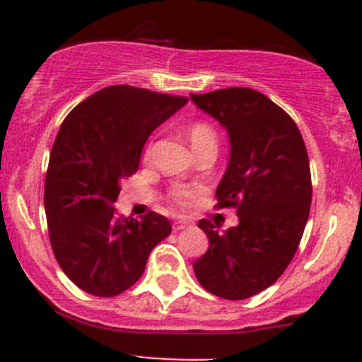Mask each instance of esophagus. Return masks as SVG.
Masks as SVG:
<instances>
[{
	"instance_id": "obj_1",
	"label": "esophagus",
	"mask_w": 362,
	"mask_h": 362,
	"mask_svg": "<svg viewBox=\"0 0 362 362\" xmlns=\"http://www.w3.org/2000/svg\"><path fill=\"white\" fill-rule=\"evenodd\" d=\"M189 226L187 221H184V218H180V221L173 222V231H180V229H185Z\"/></svg>"
}]
</instances>
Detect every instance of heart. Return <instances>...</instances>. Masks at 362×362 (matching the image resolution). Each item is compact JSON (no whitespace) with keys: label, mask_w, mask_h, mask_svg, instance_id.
I'll use <instances>...</instances> for the list:
<instances>
[{"label":"heart","mask_w":362,"mask_h":362,"mask_svg":"<svg viewBox=\"0 0 362 362\" xmlns=\"http://www.w3.org/2000/svg\"><path fill=\"white\" fill-rule=\"evenodd\" d=\"M189 134V141H191L192 148H199L206 144H217V134L215 131L211 129L208 124L204 122H198V124H192L187 131ZM151 147L145 151V159H151ZM199 194V187H194V185H187V184H177L171 187L170 191V198L171 202L178 206L185 208L192 203V199Z\"/></svg>","instance_id":"obj_1"}]
</instances>
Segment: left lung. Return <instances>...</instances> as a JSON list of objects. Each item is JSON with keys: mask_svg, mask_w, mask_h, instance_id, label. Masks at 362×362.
I'll return each instance as SVG.
<instances>
[{"mask_svg": "<svg viewBox=\"0 0 362 362\" xmlns=\"http://www.w3.org/2000/svg\"><path fill=\"white\" fill-rule=\"evenodd\" d=\"M229 138V160L217 206H235L238 226L218 231L199 221L208 250L194 262L198 282L226 299L268 289L293 261L312 203V177L298 126L259 90L229 87L191 94Z\"/></svg>", "mask_w": 362, "mask_h": 362, "instance_id": "left-lung-1", "label": "left lung"}]
</instances>
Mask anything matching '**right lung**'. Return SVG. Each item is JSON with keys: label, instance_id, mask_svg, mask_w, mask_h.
<instances>
[{"label": "right lung", "instance_id": "1", "mask_svg": "<svg viewBox=\"0 0 362 362\" xmlns=\"http://www.w3.org/2000/svg\"><path fill=\"white\" fill-rule=\"evenodd\" d=\"M187 98L131 86L98 90L61 124L45 177L50 245L61 269L86 293L110 298L129 289L152 249L171 233L164 215L117 217L120 180L138 170L152 131Z\"/></svg>", "mask_w": 362, "mask_h": 362}]
</instances>
